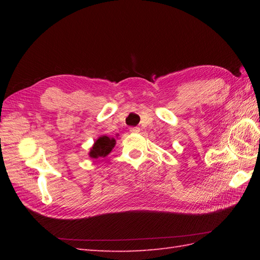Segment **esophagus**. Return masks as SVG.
<instances>
[{
    "label": "esophagus",
    "instance_id": "esophagus-1",
    "mask_svg": "<svg viewBox=\"0 0 260 260\" xmlns=\"http://www.w3.org/2000/svg\"><path fill=\"white\" fill-rule=\"evenodd\" d=\"M140 131H141L140 127H131V128H129V132H131V133H134V134H136V133H140Z\"/></svg>",
    "mask_w": 260,
    "mask_h": 260
}]
</instances>
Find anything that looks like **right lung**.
Returning a JSON list of instances; mask_svg holds the SVG:
<instances>
[{
	"label": "right lung",
	"mask_w": 260,
	"mask_h": 260,
	"mask_svg": "<svg viewBox=\"0 0 260 260\" xmlns=\"http://www.w3.org/2000/svg\"><path fill=\"white\" fill-rule=\"evenodd\" d=\"M115 146V140L108 136H101L91 147L89 156L92 158L107 156Z\"/></svg>",
	"instance_id": "right-lung-1"
}]
</instances>
